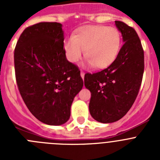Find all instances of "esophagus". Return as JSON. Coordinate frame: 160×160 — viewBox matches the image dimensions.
Here are the masks:
<instances>
[{"label": "esophagus", "instance_id": "1", "mask_svg": "<svg viewBox=\"0 0 160 160\" xmlns=\"http://www.w3.org/2000/svg\"><path fill=\"white\" fill-rule=\"evenodd\" d=\"M84 76H85V73L83 71H81V77L82 78V79H84Z\"/></svg>", "mask_w": 160, "mask_h": 160}]
</instances>
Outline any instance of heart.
<instances>
[{
  "label": "heart",
  "mask_w": 160,
  "mask_h": 160,
  "mask_svg": "<svg viewBox=\"0 0 160 160\" xmlns=\"http://www.w3.org/2000/svg\"><path fill=\"white\" fill-rule=\"evenodd\" d=\"M121 45L118 29L106 25H91L78 30L64 42L66 58L74 63L81 58L85 49L88 62L98 69L109 66L115 60Z\"/></svg>",
  "instance_id": "b5f03b06"
}]
</instances>
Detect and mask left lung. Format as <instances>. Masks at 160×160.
Masks as SVG:
<instances>
[{
    "mask_svg": "<svg viewBox=\"0 0 160 160\" xmlns=\"http://www.w3.org/2000/svg\"><path fill=\"white\" fill-rule=\"evenodd\" d=\"M123 45L107 68L85 74L84 84L91 93L89 110L99 122H116L128 112L139 91L144 70V53L136 31L115 21Z\"/></svg>",
    "mask_w": 160,
    "mask_h": 160,
    "instance_id": "obj_1",
    "label": "left lung"
}]
</instances>
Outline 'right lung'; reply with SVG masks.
<instances>
[{"label":"right lung","instance_id":"1","mask_svg":"<svg viewBox=\"0 0 160 160\" xmlns=\"http://www.w3.org/2000/svg\"><path fill=\"white\" fill-rule=\"evenodd\" d=\"M62 24L40 22L22 32L14 50L18 90L32 114L48 125L64 124L83 87L80 70L66 59Z\"/></svg>","mask_w":160,"mask_h":160}]
</instances>
